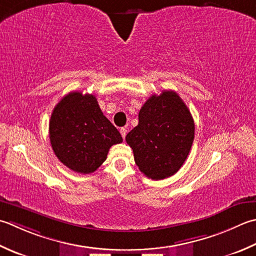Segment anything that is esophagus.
<instances>
[{
  "label": "esophagus",
  "mask_w": 256,
  "mask_h": 256,
  "mask_svg": "<svg viewBox=\"0 0 256 256\" xmlns=\"http://www.w3.org/2000/svg\"><path fill=\"white\" fill-rule=\"evenodd\" d=\"M120 133H121L123 140L125 138V136H126V133H128V128H120Z\"/></svg>",
  "instance_id": "obj_1"
}]
</instances>
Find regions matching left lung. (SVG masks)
I'll return each mask as SVG.
<instances>
[{"instance_id":"1","label":"left lung","mask_w":256,"mask_h":256,"mask_svg":"<svg viewBox=\"0 0 256 256\" xmlns=\"http://www.w3.org/2000/svg\"><path fill=\"white\" fill-rule=\"evenodd\" d=\"M191 112L174 91L150 98L138 113V124L126 143L145 176L163 180L176 173L186 160L194 140Z\"/></svg>"}]
</instances>
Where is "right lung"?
<instances>
[{
    "mask_svg": "<svg viewBox=\"0 0 256 256\" xmlns=\"http://www.w3.org/2000/svg\"><path fill=\"white\" fill-rule=\"evenodd\" d=\"M48 131L58 158L81 174L96 171L110 148L123 141L118 128L103 115L96 98L81 92L68 93L56 104Z\"/></svg>",
    "mask_w": 256,
    "mask_h": 256,
    "instance_id": "add662e5",
    "label": "right lung"
}]
</instances>
